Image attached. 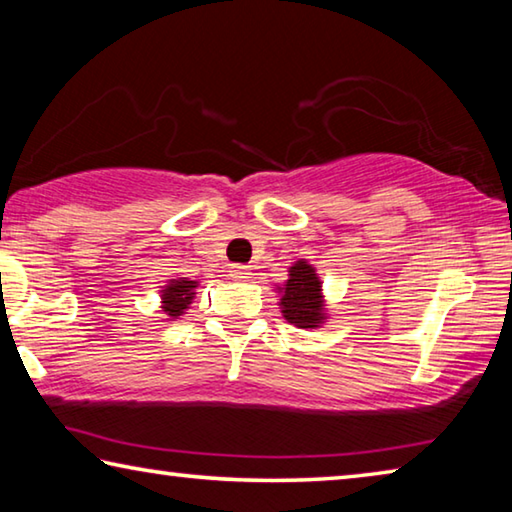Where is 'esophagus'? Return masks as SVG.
Wrapping results in <instances>:
<instances>
[{
	"label": "esophagus",
	"mask_w": 512,
	"mask_h": 512,
	"mask_svg": "<svg viewBox=\"0 0 512 512\" xmlns=\"http://www.w3.org/2000/svg\"><path fill=\"white\" fill-rule=\"evenodd\" d=\"M230 277H237V280H246V277H250V268L241 266V264L230 266Z\"/></svg>",
	"instance_id": "34e87169"
}]
</instances>
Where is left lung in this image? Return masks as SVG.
<instances>
[{
    "instance_id": "8db88e82",
    "label": "left lung",
    "mask_w": 512,
    "mask_h": 512,
    "mask_svg": "<svg viewBox=\"0 0 512 512\" xmlns=\"http://www.w3.org/2000/svg\"><path fill=\"white\" fill-rule=\"evenodd\" d=\"M323 282L318 280L316 268L298 259L289 268V280L277 287L282 293L280 309L291 325L302 329H316L325 323V300Z\"/></svg>"
}]
</instances>
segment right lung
<instances>
[{
  "instance_id": "obj_1",
  "label": "right lung",
  "mask_w": 512,
  "mask_h": 512,
  "mask_svg": "<svg viewBox=\"0 0 512 512\" xmlns=\"http://www.w3.org/2000/svg\"><path fill=\"white\" fill-rule=\"evenodd\" d=\"M198 282L187 280V277H178V280H171L167 287L162 289V311L169 318H178L185 314L194 300V289Z\"/></svg>"
}]
</instances>
